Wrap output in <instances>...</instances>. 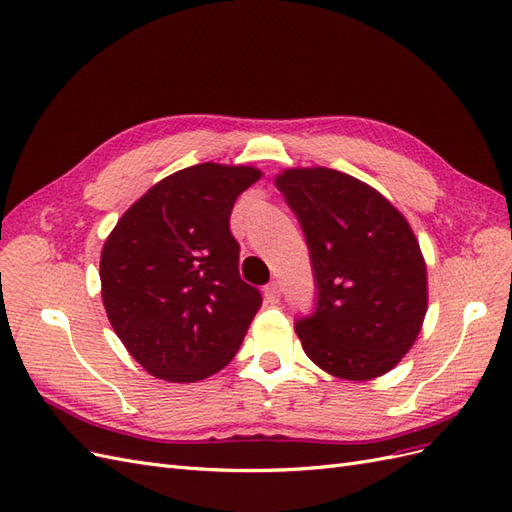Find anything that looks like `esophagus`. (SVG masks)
<instances>
[{
    "label": "esophagus",
    "mask_w": 512,
    "mask_h": 512,
    "mask_svg": "<svg viewBox=\"0 0 512 512\" xmlns=\"http://www.w3.org/2000/svg\"><path fill=\"white\" fill-rule=\"evenodd\" d=\"M280 297H282V286H280V282H271V284L265 286V299H267L269 303L280 301Z\"/></svg>",
    "instance_id": "1"
}]
</instances>
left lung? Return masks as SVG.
Masks as SVG:
<instances>
[{
  "label": "left lung",
  "instance_id": "8db88e82",
  "mask_svg": "<svg viewBox=\"0 0 512 512\" xmlns=\"http://www.w3.org/2000/svg\"><path fill=\"white\" fill-rule=\"evenodd\" d=\"M275 185L312 258L316 309L294 324L305 354L344 380L391 371L423 327L427 267L389 200L333 168H288Z\"/></svg>",
  "mask_w": 512,
  "mask_h": 512
}]
</instances>
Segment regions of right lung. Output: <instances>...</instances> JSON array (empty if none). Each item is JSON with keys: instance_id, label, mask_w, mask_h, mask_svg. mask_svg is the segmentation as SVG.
<instances>
[{"instance_id": "right-lung-1", "label": "right lung", "mask_w": 512, "mask_h": 512, "mask_svg": "<svg viewBox=\"0 0 512 512\" xmlns=\"http://www.w3.org/2000/svg\"><path fill=\"white\" fill-rule=\"evenodd\" d=\"M262 177L215 162L177 170L121 215L100 258L106 316L151 376L196 382L237 354L262 305L239 275L228 220Z\"/></svg>"}]
</instances>
